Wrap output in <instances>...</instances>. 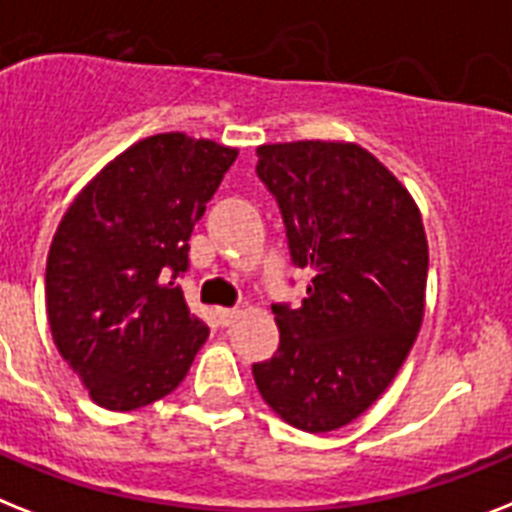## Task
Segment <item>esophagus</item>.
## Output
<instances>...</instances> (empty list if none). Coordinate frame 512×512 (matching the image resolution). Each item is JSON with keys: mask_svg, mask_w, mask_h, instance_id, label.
Returning a JSON list of instances; mask_svg holds the SVG:
<instances>
[{"mask_svg": "<svg viewBox=\"0 0 512 512\" xmlns=\"http://www.w3.org/2000/svg\"><path fill=\"white\" fill-rule=\"evenodd\" d=\"M236 315H239V310H236V307H218L220 326H231V323L236 321Z\"/></svg>", "mask_w": 512, "mask_h": 512, "instance_id": "obj_1", "label": "esophagus"}]
</instances>
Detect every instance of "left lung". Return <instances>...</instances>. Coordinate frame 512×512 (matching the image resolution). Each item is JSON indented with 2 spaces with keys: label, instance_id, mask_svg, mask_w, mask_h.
I'll return each mask as SVG.
<instances>
[{
  "label": "left lung",
  "instance_id": "8db88e82",
  "mask_svg": "<svg viewBox=\"0 0 512 512\" xmlns=\"http://www.w3.org/2000/svg\"><path fill=\"white\" fill-rule=\"evenodd\" d=\"M289 257L313 270L299 307L270 305L276 355L252 365L263 400L294 429H342L392 384L423 321L429 244L413 197L363 147H257Z\"/></svg>",
  "mask_w": 512,
  "mask_h": 512
}]
</instances>
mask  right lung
<instances>
[{
  "label": "right lung",
  "instance_id": "obj_1",
  "mask_svg": "<svg viewBox=\"0 0 512 512\" xmlns=\"http://www.w3.org/2000/svg\"><path fill=\"white\" fill-rule=\"evenodd\" d=\"M239 149L186 134L136 141L62 215L47 260V315L91 400L136 410L176 389L210 328L178 278L189 239Z\"/></svg>",
  "mask_w": 512,
  "mask_h": 512
}]
</instances>
